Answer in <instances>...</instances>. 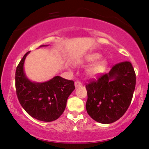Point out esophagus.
<instances>
[{
  "instance_id": "34e87169",
  "label": "esophagus",
  "mask_w": 149,
  "mask_h": 149,
  "mask_svg": "<svg viewBox=\"0 0 149 149\" xmlns=\"http://www.w3.org/2000/svg\"><path fill=\"white\" fill-rule=\"evenodd\" d=\"M82 86V82L80 81H76L75 82V87H78Z\"/></svg>"
}]
</instances>
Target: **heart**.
<instances>
[{
    "label": "heart",
    "instance_id": "heart-1",
    "mask_svg": "<svg viewBox=\"0 0 149 149\" xmlns=\"http://www.w3.org/2000/svg\"><path fill=\"white\" fill-rule=\"evenodd\" d=\"M101 54L98 53H93L91 54L87 55L85 59V62H94L98 58L99 60L93 63L92 65L89 67L87 70V75L91 78H94V77L98 76L105 71L107 66V60L103 58H101Z\"/></svg>",
    "mask_w": 149,
    "mask_h": 149
}]
</instances>
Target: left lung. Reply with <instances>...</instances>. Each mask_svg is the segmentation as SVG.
Masks as SVG:
<instances>
[{
	"label": "left lung",
	"instance_id": "1",
	"mask_svg": "<svg viewBox=\"0 0 149 149\" xmlns=\"http://www.w3.org/2000/svg\"><path fill=\"white\" fill-rule=\"evenodd\" d=\"M135 84V72L130 62L114 65L108 73L91 80L86 85L87 113L101 123L117 121L130 106Z\"/></svg>",
	"mask_w": 149,
	"mask_h": 149
}]
</instances>
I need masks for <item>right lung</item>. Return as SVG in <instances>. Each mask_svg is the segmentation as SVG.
Returning <instances> with one entry per match:
<instances>
[{
    "instance_id": "obj_1",
    "label": "right lung",
    "mask_w": 149,
    "mask_h": 149,
    "mask_svg": "<svg viewBox=\"0 0 149 149\" xmlns=\"http://www.w3.org/2000/svg\"><path fill=\"white\" fill-rule=\"evenodd\" d=\"M29 53L24 55L16 70L18 99L27 113L35 119L46 122L55 121L65 110L67 98L75 89L74 82L58 76L45 82L30 81L23 70L25 59Z\"/></svg>"
}]
</instances>
